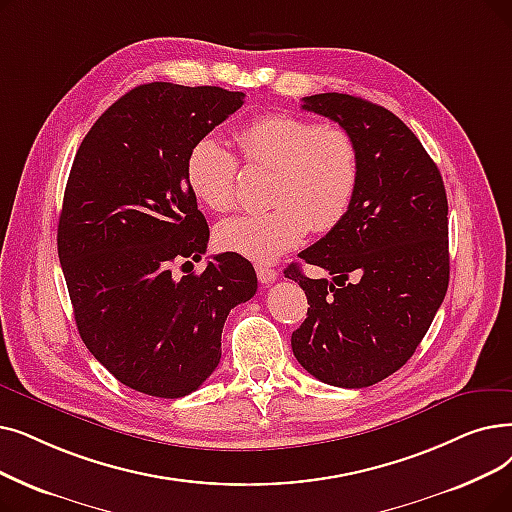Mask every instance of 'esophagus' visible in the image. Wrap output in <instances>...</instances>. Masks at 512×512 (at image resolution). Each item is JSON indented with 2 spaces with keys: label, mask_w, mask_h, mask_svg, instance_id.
<instances>
[{
  "label": "esophagus",
  "mask_w": 512,
  "mask_h": 512,
  "mask_svg": "<svg viewBox=\"0 0 512 512\" xmlns=\"http://www.w3.org/2000/svg\"><path fill=\"white\" fill-rule=\"evenodd\" d=\"M255 272H257L259 282H263V284H270V282H274L278 278V272L272 268V265L259 263V265H255Z\"/></svg>",
  "instance_id": "obj_1"
}]
</instances>
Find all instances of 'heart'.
<instances>
[{"mask_svg":"<svg viewBox=\"0 0 512 512\" xmlns=\"http://www.w3.org/2000/svg\"><path fill=\"white\" fill-rule=\"evenodd\" d=\"M242 159L272 169L268 211L221 221L217 247L253 261H272L311 232H330L345 219L360 182V152L341 127L272 113L236 133ZM238 159L215 138L198 140L186 159V180L198 201L226 213L238 203Z\"/></svg>","mask_w":512,"mask_h":512,"instance_id":"heart-1","label":"heart"}]
</instances>
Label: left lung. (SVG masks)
Wrapping results in <instances>:
<instances>
[{"mask_svg": "<svg viewBox=\"0 0 512 512\" xmlns=\"http://www.w3.org/2000/svg\"><path fill=\"white\" fill-rule=\"evenodd\" d=\"M303 108L339 123L360 152V182L345 219L299 257L332 280L284 276L307 295L293 332L297 362L318 381L362 389L402 368L446 297L448 196L441 173L391 110L349 94H316Z\"/></svg>", "mask_w": 512, "mask_h": 512, "instance_id": "left-lung-1", "label": "left lung"}]
</instances>
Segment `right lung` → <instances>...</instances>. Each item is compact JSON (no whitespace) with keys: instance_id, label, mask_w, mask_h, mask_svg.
I'll return each mask as SVG.
<instances>
[{"instance_id":"obj_1","label":"right lung","mask_w":512,"mask_h":512,"mask_svg":"<svg viewBox=\"0 0 512 512\" xmlns=\"http://www.w3.org/2000/svg\"><path fill=\"white\" fill-rule=\"evenodd\" d=\"M242 102L224 87L146 83L110 106L75 154L58 257L83 343L129 389L196 391L219 364L230 309L257 291L251 261L236 253L215 255L198 276L171 274L209 242L188 152Z\"/></svg>"}]
</instances>
